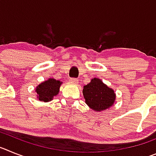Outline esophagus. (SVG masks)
<instances>
[{
    "mask_svg": "<svg viewBox=\"0 0 156 156\" xmlns=\"http://www.w3.org/2000/svg\"><path fill=\"white\" fill-rule=\"evenodd\" d=\"M69 82L72 83H78V80L76 79V78H70Z\"/></svg>",
    "mask_w": 156,
    "mask_h": 156,
    "instance_id": "esophagus-1",
    "label": "esophagus"
}]
</instances>
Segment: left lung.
I'll return each mask as SVG.
<instances>
[{
  "instance_id": "8db88e82",
  "label": "left lung",
  "mask_w": 156,
  "mask_h": 156,
  "mask_svg": "<svg viewBox=\"0 0 156 156\" xmlns=\"http://www.w3.org/2000/svg\"><path fill=\"white\" fill-rule=\"evenodd\" d=\"M83 94L86 104L96 112L104 111L110 108L115 100L114 90L98 78L92 79L83 87Z\"/></svg>"
}]
</instances>
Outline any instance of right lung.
<instances>
[{"instance_id":"1","label":"right lung","mask_w":156,"mask_h":156,"mask_svg":"<svg viewBox=\"0 0 156 156\" xmlns=\"http://www.w3.org/2000/svg\"><path fill=\"white\" fill-rule=\"evenodd\" d=\"M62 83L59 80H56L53 78H49L48 80L41 83L36 88L35 91L37 94L39 101L48 102L53 99L55 96L58 94L59 88Z\"/></svg>"}]
</instances>
